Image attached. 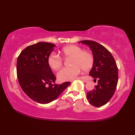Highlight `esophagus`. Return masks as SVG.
<instances>
[{
	"mask_svg": "<svg viewBox=\"0 0 135 135\" xmlns=\"http://www.w3.org/2000/svg\"><path fill=\"white\" fill-rule=\"evenodd\" d=\"M78 79H80V80H82L83 82H85V83H86V82L88 81V80H87L84 79L83 78V77H79V78H78ZM71 81H73V80H71Z\"/></svg>",
	"mask_w": 135,
	"mask_h": 135,
	"instance_id": "obj_1",
	"label": "esophagus"
}]
</instances>
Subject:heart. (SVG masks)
<instances>
[{
  "label": "heart",
  "instance_id": "obj_1",
  "mask_svg": "<svg viewBox=\"0 0 135 135\" xmlns=\"http://www.w3.org/2000/svg\"><path fill=\"white\" fill-rule=\"evenodd\" d=\"M60 54L64 58L70 57V64L71 66L61 69L57 74V78L60 81L72 80L80 73L81 69L87 71L93 64L94 58L91 52L82 51L76 45H68L61 50ZM47 64L51 69L58 70L62 66V59L58 55L51 54L47 58Z\"/></svg>",
  "mask_w": 135,
  "mask_h": 135
}]
</instances>
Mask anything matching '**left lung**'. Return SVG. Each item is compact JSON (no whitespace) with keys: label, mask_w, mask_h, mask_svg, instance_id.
Here are the masks:
<instances>
[{"label":"left lung","mask_w":135,"mask_h":135,"mask_svg":"<svg viewBox=\"0 0 135 135\" xmlns=\"http://www.w3.org/2000/svg\"><path fill=\"white\" fill-rule=\"evenodd\" d=\"M89 46L94 58L89 76L98 80L95 89L87 93V99L92 105L100 107L106 104L113 97L118 82V68L113 55L104 46L92 40H82Z\"/></svg>","instance_id":"1"}]
</instances>
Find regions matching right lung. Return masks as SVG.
Listing matches in <instances>:
<instances>
[{"mask_svg":"<svg viewBox=\"0 0 135 135\" xmlns=\"http://www.w3.org/2000/svg\"><path fill=\"white\" fill-rule=\"evenodd\" d=\"M55 46L51 43L38 42L26 47L17 59L20 86L30 98L40 104L55 100L70 84V82L55 83L56 77L47 64V58Z\"/></svg>","mask_w":135,"mask_h":135,"instance_id":"1","label":"right lung"}]
</instances>
